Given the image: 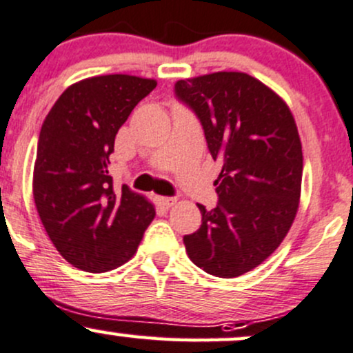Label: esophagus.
I'll use <instances>...</instances> for the list:
<instances>
[{"label": "esophagus", "mask_w": 353, "mask_h": 353, "mask_svg": "<svg viewBox=\"0 0 353 353\" xmlns=\"http://www.w3.org/2000/svg\"><path fill=\"white\" fill-rule=\"evenodd\" d=\"M157 201H159V204H161V206H164V208H170V206H174V204H176V197H157Z\"/></svg>", "instance_id": "obj_1"}]
</instances>
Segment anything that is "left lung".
Returning a JSON list of instances; mask_svg holds the SVG:
<instances>
[{"mask_svg":"<svg viewBox=\"0 0 353 353\" xmlns=\"http://www.w3.org/2000/svg\"><path fill=\"white\" fill-rule=\"evenodd\" d=\"M174 95L194 112L209 154L223 164L218 204H197L203 224L184 236L185 251L209 274H245L280 246L296 216L303 154L295 119L273 90L241 72L179 80Z\"/></svg>","mask_w":353,"mask_h":353,"instance_id":"8db88e82","label":"left lung"}]
</instances>
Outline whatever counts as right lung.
I'll list each match as a JSON object with an SVG mask.
<instances>
[{"label":"right lung","instance_id":"obj_1","mask_svg":"<svg viewBox=\"0 0 353 353\" xmlns=\"http://www.w3.org/2000/svg\"><path fill=\"white\" fill-rule=\"evenodd\" d=\"M156 80L92 77L68 87L38 139L33 197L46 234L75 268L103 273L134 256L156 209L108 174L115 135Z\"/></svg>","mask_w":353,"mask_h":353}]
</instances>
